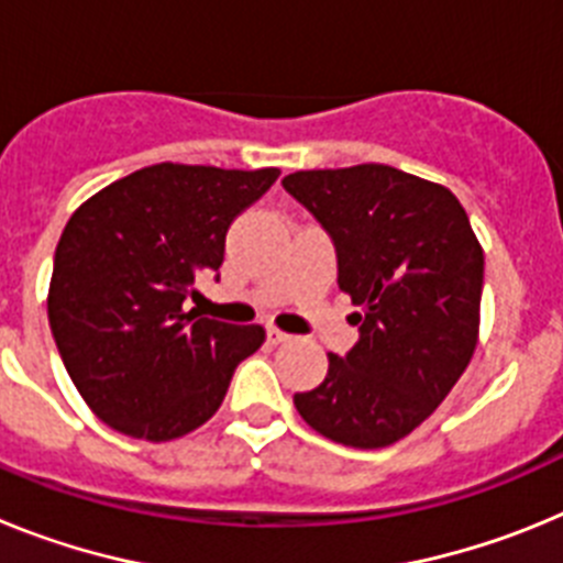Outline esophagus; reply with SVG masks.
<instances>
[{"label":"esophagus","mask_w":563,"mask_h":563,"mask_svg":"<svg viewBox=\"0 0 563 563\" xmlns=\"http://www.w3.org/2000/svg\"><path fill=\"white\" fill-rule=\"evenodd\" d=\"M267 341L285 343V341H290V335H287V332H282V330H276V327H267Z\"/></svg>","instance_id":"1"}]
</instances>
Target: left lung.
Masks as SVG:
<instances>
[{"instance_id":"obj_1","label":"left lung","mask_w":563,"mask_h":563,"mask_svg":"<svg viewBox=\"0 0 563 563\" xmlns=\"http://www.w3.org/2000/svg\"><path fill=\"white\" fill-rule=\"evenodd\" d=\"M330 231L338 287L361 341L330 355L321 386L292 397L327 440L386 449L429 420L474 357L485 253L454 194L383 163L287 174Z\"/></svg>"}]
</instances>
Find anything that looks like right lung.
<instances>
[{
  "label": "right lung",
  "instance_id": "right-lung-1",
  "mask_svg": "<svg viewBox=\"0 0 563 563\" xmlns=\"http://www.w3.org/2000/svg\"><path fill=\"white\" fill-rule=\"evenodd\" d=\"M278 168L154 163L109 183L64 225L47 292L49 330L92 415L134 440L168 442L211 420L265 327L186 310L217 273L233 217Z\"/></svg>",
  "mask_w": 563,
  "mask_h": 563
}]
</instances>
